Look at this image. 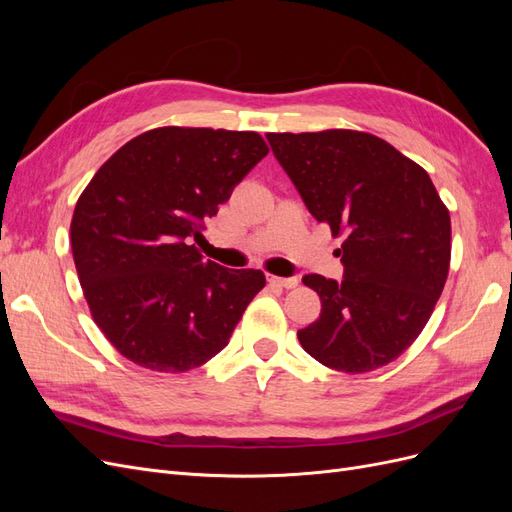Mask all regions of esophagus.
I'll use <instances>...</instances> for the list:
<instances>
[{"instance_id":"1","label":"esophagus","mask_w":512,"mask_h":512,"mask_svg":"<svg viewBox=\"0 0 512 512\" xmlns=\"http://www.w3.org/2000/svg\"><path fill=\"white\" fill-rule=\"evenodd\" d=\"M269 284L273 286H280V288H297L299 280L297 277H277V275H267Z\"/></svg>"}]
</instances>
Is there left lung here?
Listing matches in <instances>:
<instances>
[{
  "label": "left lung",
  "instance_id": "1",
  "mask_svg": "<svg viewBox=\"0 0 512 512\" xmlns=\"http://www.w3.org/2000/svg\"><path fill=\"white\" fill-rule=\"evenodd\" d=\"M273 156L318 222L346 235L344 280L309 273L320 318L303 350L346 374L395 361L421 335L451 262V215L425 170L354 130L267 134Z\"/></svg>",
  "mask_w": 512,
  "mask_h": 512
}]
</instances>
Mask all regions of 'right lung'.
Masks as SVG:
<instances>
[{"label": "right lung", "mask_w": 512, "mask_h": 512, "mask_svg": "<svg viewBox=\"0 0 512 512\" xmlns=\"http://www.w3.org/2000/svg\"><path fill=\"white\" fill-rule=\"evenodd\" d=\"M269 153L256 132L156 128L108 158L74 207L76 273L96 324L132 363L179 374L224 350L265 273L192 241Z\"/></svg>", "instance_id": "add662e5"}]
</instances>
